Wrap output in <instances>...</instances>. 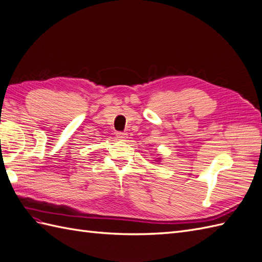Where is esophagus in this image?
I'll return each mask as SVG.
<instances>
[{
	"mask_svg": "<svg viewBox=\"0 0 262 262\" xmlns=\"http://www.w3.org/2000/svg\"><path fill=\"white\" fill-rule=\"evenodd\" d=\"M117 138L118 140H121V141H124V140L127 138V135L125 132H117Z\"/></svg>",
	"mask_w": 262,
	"mask_h": 262,
	"instance_id": "34e87169",
	"label": "esophagus"
}]
</instances>
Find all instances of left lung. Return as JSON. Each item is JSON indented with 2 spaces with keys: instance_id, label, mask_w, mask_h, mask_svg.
<instances>
[{
  "instance_id": "8db88e82",
  "label": "left lung",
  "mask_w": 262,
  "mask_h": 262,
  "mask_svg": "<svg viewBox=\"0 0 262 262\" xmlns=\"http://www.w3.org/2000/svg\"><path fill=\"white\" fill-rule=\"evenodd\" d=\"M158 159H160V158H158Z\"/></svg>"
}]
</instances>
